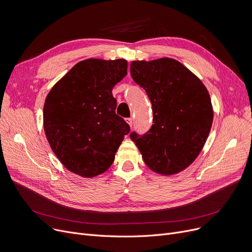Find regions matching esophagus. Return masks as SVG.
Segmentation results:
<instances>
[{
  "mask_svg": "<svg viewBox=\"0 0 252 252\" xmlns=\"http://www.w3.org/2000/svg\"><path fill=\"white\" fill-rule=\"evenodd\" d=\"M126 123L128 124V126L131 127V126H133V118L129 117V118H126Z\"/></svg>",
  "mask_w": 252,
  "mask_h": 252,
  "instance_id": "1",
  "label": "esophagus"
}]
</instances>
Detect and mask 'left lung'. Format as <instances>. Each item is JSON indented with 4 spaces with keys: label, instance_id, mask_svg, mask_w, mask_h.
<instances>
[{
    "label": "left lung",
    "instance_id": "1",
    "mask_svg": "<svg viewBox=\"0 0 252 252\" xmlns=\"http://www.w3.org/2000/svg\"><path fill=\"white\" fill-rule=\"evenodd\" d=\"M130 75L151 101L153 125L146 134L131 131L129 137L151 170L178 174L196 159L208 137L214 121L208 91L171 58L133 61Z\"/></svg>",
    "mask_w": 252,
    "mask_h": 252
}]
</instances>
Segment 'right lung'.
<instances>
[{"label": "right lung", "instance_id": "obj_1", "mask_svg": "<svg viewBox=\"0 0 252 252\" xmlns=\"http://www.w3.org/2000/svg\"><path fill=\"white\" fill-rule=\"evenodd\" d=\"M125 59H86L51 89L44 129L61 163L85 178L107 170L129 126L115 113L113 87L127 73Z\"/></svg>", "mask_w": 252, "mask_h": 252}]
</instances>
